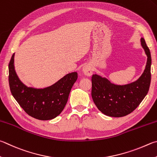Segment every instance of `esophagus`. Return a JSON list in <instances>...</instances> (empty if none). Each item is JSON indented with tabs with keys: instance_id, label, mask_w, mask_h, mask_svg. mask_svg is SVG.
<instances>
[{
	"instance_id": "obj_1",
	"label": "esophagus",
	"mask_w": 157,
	"mask_h": 157,
	"mask_svg": "<svg viewBox=\"0 0 157 157\" xmlns=\"http://www.w3.org/2000/svg\"><path fill=\"white\" fill-rule=\"evenodd\" d=\"M82 72L86 76H90L93 74V68L90 64L84 65L82 68Z\"/></svg>"
}]
</instances>
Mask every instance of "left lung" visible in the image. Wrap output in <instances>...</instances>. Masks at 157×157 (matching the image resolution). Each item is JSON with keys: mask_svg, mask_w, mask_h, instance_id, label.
I'll list each match as a JSON object with an SVG mask.
<instances>
[{"mask_svg": "<svg viewBox=\"0 0 157 157\" xmlns=\"http://www.w3.org/2000/svg\"><path fill=\"white\" fill-rule=\"evenodd\" d=\"M141 47L147 56L145 70L137 80L125 85H117L98 74L93 75L92 95L94 103L104 115L114 117L126 116L135 110L149 90L151 82L152 59L144 38Z\"/></svg>", "mask_w": 157, "mask_h": 157, "instance_id": "8db88e82", "label": "left lung"}]
</instances>
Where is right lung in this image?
Masks as SVG:
<instances>
[{
	"mask_svg": "<svg viewBox=\"0 0 157 157\" xmlns=\"http://www.w3.org/2000/svg\"><path fill=\"white\" fill-rule=\"evenodd\" d=\"M78 73H68L51 86L43 88L29 87L16 72L14 54L9 64V84L14 99L28 115L40 120L56 118L63 110Z\"/></svg>",
	"mask_w": 157,
	"mask_h": 157,
	"instance_id": "add662e5",
	"label": "right lung"
}]
</instances>
